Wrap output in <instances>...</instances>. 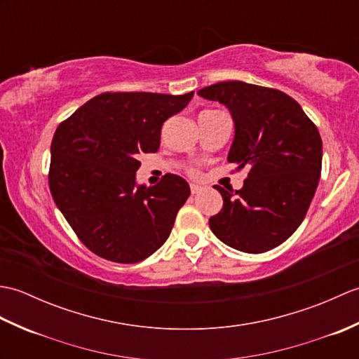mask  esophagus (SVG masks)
Segmentation results:
<instances>
[{
	"mask_svg": "<svg viewBox=\"0 0 359 359\" xmlns=\"http://www.w3.org/2000/svg\"><path fill=\"white\" fill-rule=\"evenodd\" d=\"M189 188H191V193H193V194L201 193L202 189H203V187H201V185H196V184H191V187H189Z\"/></svg>",
	"mask_w": 359,
	"mask_h": 359,
	"instance_id": "34e87169",
	"label": "esophagus"
}]
</instances>
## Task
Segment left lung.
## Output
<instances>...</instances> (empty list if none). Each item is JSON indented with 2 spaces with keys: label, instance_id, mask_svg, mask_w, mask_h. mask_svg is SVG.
I'll return each mask as SVG.
<instances>
[{
  "label": "left lung",
  "instance_id": "8db88e82",
  "mask_svg": "<svg viewBox=\"0 0 359 359\" xmlns=\"http://www.w3.org/2000/svg\"><path fill=\"white\" fill-rule=\"evenodd\" d=\"M201 97L225 104L234 121L228 162L248 170L243 187L216 189L224 207L210 217L219 241L243 253L280 245L302 224L323 165V140L301 104L278 89L220 81Z\"/></svg>",
  "mask_w": 359,
  "mask_h": 359
}]
</instances>
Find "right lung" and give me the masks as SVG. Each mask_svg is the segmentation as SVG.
<instances>
[{"label":"right lung","instance_id":"add662e5","mask_svg":"<svg viewBox=\"0 0 359 359\" xmlns=\"http://www.w3.org/2000/svg\"><path fill=\"white\" fill-rule=\"evenodd\" d=\"M194 93H104L60 123L50 144L49 188L79 239L97 256L135 264L170 238L189 185L165 174L154 187L137 184L139 158L160 147L163 121Z\"/></svg>","mask_w":359,"mask_h":359}]
</instances>
